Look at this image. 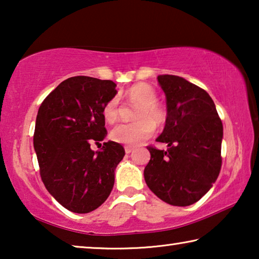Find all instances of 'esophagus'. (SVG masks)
I'll use <instances>...</instances> for the list:
<instances>
[{"mask_svg":"<svg viewBox=\"0 0 259 259\" xmlns=\"http://www.w3.org/2000/svg\"><path fill=\"white\" fill-rule=\"evenodd\" d=\"M124 151H125L126 154H129V153H131V152L134 151V147L130 146V145H125L124 146Z\"/></svg>","mask_w":259,"mask_h":259,"instance_id":"34e87169","label":"esophagus"}]
</instances>
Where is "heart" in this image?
Instances as JSON below:
<instances>
[{
    "label": "heart",
    "instance_id": "b5f03b06",
    "mask_svg": "<svg viewBox=\"0 0 259 259\" xmlns=\"http://www.w3.org/2000/svg\"><path fill=\"white\" fill-rule=\"evenodd\" d=\"M123 96L128 102L139 105L135 114L137 121L114 126L111 131V138L120 144L138 145L154 134V123L156 125L164 123L166 114L164 108L156 103L157 97L154 88L146 83L134 84ZM103 115L108 123H114L119 119V99L114 97L108 100L103 108Z\"/></svg>",
    "mask_w": 259,
    "mask_h": 259
}]
</instances>
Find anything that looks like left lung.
Returning <instances> with one entry per match:
<instances>
[{
	"instance_id": "1",
	"label": "left lung",
	"mask_w": 259,
	"mask_h": 259,
	"mask_svg": "<svg viewBox=\"0 0 259 259\" xmlns=\"http://www.w3.org/2000/svg\"><path fill=\"white\" fill-rule=\"evenodd\" d=\"M166 98V119L144 170L150 190L164 202L186 207L212 187L221 171L223 123L207 91L176 75H159Z\"/></svg>"
}]
</instances>
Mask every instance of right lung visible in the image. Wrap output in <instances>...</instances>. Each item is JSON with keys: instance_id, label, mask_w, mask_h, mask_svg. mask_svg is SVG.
Listing matches in <instances>:
<instances>
[{"instance_id": "1", "label": "right lung", "mask_w": 259, "mask_h": 259, "mask_svg": "<svg viewBox=\"0 0 259 259\" xmlns=\"http://www.w3.org/2000/svg\"><path fill=\"white\" fill-rule=\"evenodd\" d=\"M115 87L111 80L69 77L38 108L33 140L42 182L72 212H90L106 201L125 154L123 146L111 140L97 152L90 148L106 137L103 108L115 97Z\"/></svg>"}]
</instances>
